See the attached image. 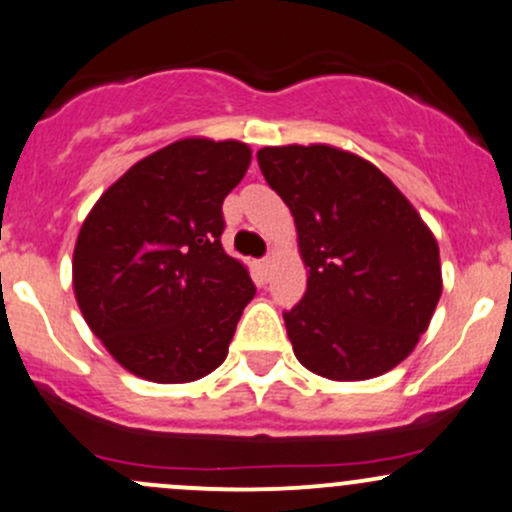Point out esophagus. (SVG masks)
<instances>
[{
    "label": "esophagus",
    "instance_id": "obj_1",
    "mask_svg": "<svg viewBox=\"0 0 512 512\" xmlns=\"http://www.w3.org/2000/svg\"><path fill=\"white\" fill-rule=\"evenodd\" d=\"M260 270H262V274H265V279L270 277V272H272V257H265V260L260 262Z\"/></svg>",
    "mask_w": 512,
    "mask_h": 512
}]
</instances>
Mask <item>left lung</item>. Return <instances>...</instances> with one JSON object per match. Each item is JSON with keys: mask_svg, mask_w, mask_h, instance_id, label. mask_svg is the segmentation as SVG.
Wrapping results in <instances>:
<instances>
[{"mask_svg": "<svg viewBox=\"0 0 512 512\" xmlns=\"http://www.w3.org/2000/svg\"><path fill=\"white\" fill-rule=\"evenodd\" d=\"M257 161L309 267L304 299L284 314L299 363L338 383L400 365L441 297L439 245L422 215L378 166L331 144L265 147Z\"/></svg>", "mask_w": 512, "mask_h": 512, "instance_id": "8db88e82", "label": "left lung"}]
</instances>
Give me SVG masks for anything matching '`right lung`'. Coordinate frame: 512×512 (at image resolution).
Here are the masks:
<instances>
[{
	"mask_svg": "<svg viewBox=\"0 0 512 512\" xmlns=\"http://www.w3.org/2000/svg\"><path fill=\"white\" fill-rule=\"evenodd\" d=\"M250 159L235 139H179L129 166L83 220L75 301L107 353L137 378L193 383L228 355L255 284L220 245L223 201Z\"/></svg>",
	"mask_w": 512,
	"mask_h": 512,
	"instance_id": "1",
	"label": "right lung"
}]
</instances>
